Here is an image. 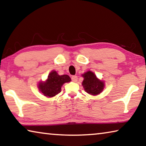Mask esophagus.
<instances>
[{
    "label": "esophagus",
    "mask_w": 146,
    "mask_h": 146,
    "mask_svg": "<svg viewBox=\"0 0 146 146\" xmlns=\"http://www.w3.org/2000/svg\"><path fill=\"white\" fill-rule=\"evenodd\" d=\"M77 76H71V80H72L74 82H76V81H77Z\"/></svg>",
    "instance_id": "obj_1"
}]
</instances>
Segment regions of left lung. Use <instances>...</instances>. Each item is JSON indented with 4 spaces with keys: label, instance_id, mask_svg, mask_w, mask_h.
<instances>
[{
    "label": "left lung",
    "instance_id": "1",
    "mask_svg": "<svg viewBox=\"0 0 146 146\" xmlns=\"http://www.w3.org/2000/svg\"><path fill=\"white\" fill-rule=\"evenodd\" d=\"M82 76L84 78L82 85L86 93L95 96L102 92L105 87L104 82L98 79L93 72L88 71Z\"/></svg>",
    "mask_w": 146,
    "mask_h": 146
}]
</instances>
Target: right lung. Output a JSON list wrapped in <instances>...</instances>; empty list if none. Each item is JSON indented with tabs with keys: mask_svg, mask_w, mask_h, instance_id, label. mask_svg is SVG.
<instances>
[{
	"mask_svg": "<svg viewBox=\"0 0 146 146\" xmlns=\"http://www.w3.org/2000/svg\"><path fill=\"white\" fill-rule=\"evenodd\" d=\"M71 78L68 75H59L56 71L49 73L45 81H40L38 84V90L46 97H53L61 91L64 84L71 82Z\"/></svg>",
	"mask_w": 146,
	"mask_h": 146,
	"instance_id": "add662e5",
	"label": "right lung"
}]
</instances>
